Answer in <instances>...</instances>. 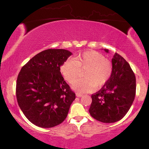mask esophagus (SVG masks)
Returning a JSON list of instances; mask_svg holds the SVG:
<instances>
[{
	"label": "esophagus",
	"instance_id": "34e87169",
	"mask_svg": "<svg viewBox=\"0 0 149 149\" xmlns=\"http://www.w3.org/2000/svg\"><path fill=\"white\" fill-rule=\"evenodd\" d=\"M76 96H77V97H81L82 96H83V95L81 94V93H76Z\"/></svg>",
	"mask_w": 149,
	"mask_h": 149
}]
</instances>
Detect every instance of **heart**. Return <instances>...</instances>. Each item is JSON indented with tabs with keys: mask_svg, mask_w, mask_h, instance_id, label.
I'll return each mask as SVG.
<instances>
[{
	"mask_svg": "<svg viewBox=\"0 0 149 149\" xmlns=\"http://www.w3.org/2000/svg\"><path fill=\"white\" fill-rule=\"evenodd\" d=\"M80 69H85L84 78L77 80L74 88L81 93L90 92L102 87L110 79L112 68L109 60L99 52L87 50L73 58H68L60 66V71L65 81L74 84L79 77Z\"/></svg>",
	"mask_w": 149,
	"mask_h": 149,
	"instance_id": "obj_1",
	"label": "heart"
}]
</instances>
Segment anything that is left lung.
Wrapping results in <instances>:
<instances>
[{"label": "left lung", "mask_w": 149, "mask_h": 149, "mask_svg": "<svg viewBox=\"0 0 149 149\" xmlns=\"http://www.w3.org/2000/svg\"><path fill=\"white\" fill-rule=\"evenodd\" d=\"M108 52V49H104ZM110 79L100 90L91 95V116L103 123H114L125 116L132 107L136 93V78L130 65L115 53Z\"/></svg>", "instance_id": "8db88e82"}]
</instances>
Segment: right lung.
Returning a JSON list of instances; mask_svg holds the SVG:
<instances>
[{"instance_id": "obj_1", "label": "right lung", "mask_w": 149, "mask_h": 149, "mask_svg": "<svg viewBox=\"0 0 149 149\" xmlns=\"http://www.w3.org/2000/svg\"><path fill=\"white\" fill-rule=\"evenodd\" d=\"M72 52L47 49L30 59L18 74L17 103L26 117L40 127H53L64 122L75 94L60 71Z\"/></svg>"}]
</instances>
